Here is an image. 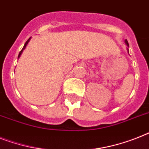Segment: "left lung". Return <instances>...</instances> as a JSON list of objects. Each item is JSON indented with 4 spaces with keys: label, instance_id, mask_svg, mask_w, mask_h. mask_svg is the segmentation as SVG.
<instances>
[{
    "label": "left lung",
    "instance_id": "1",
    "mask_svg": "<svg viewBox=\"0 0 149 149\" xmlns=\"http://www.w3.org/2000/svg\"><path fill=\"white\" fill-rule=\"evenodd\" d=\"M125 43H126L127 46L129 47V43H128V41H127V40H125ZM128 51H129V49H128Z\"/></svg>",
    "mask_w": 149,
    "mask_h": 149
}]
</instances>
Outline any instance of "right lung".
I'll use <instances>...</instances> for the list:
<instances>
[{"instance_id":"obj_1","label":"right lung","mask_w":149,"mask_h":149,"mask_svg":"<svg viewBox=\"0 0 149 149\" xmlns=\"http://www.w3.org/2000/svg\"><path fill=\"white\" fill-rule=\"evenodd\" d=\"M30 40H31V37H30V38H29V39L27 40H26V43H25V44H24V47H23V49H21V50H20V53H19V55H18V58H19V57H20V55H21V54H22L23 50H24V49H25V47H26V45H27V43H29V41H30Z\"/></svg>"}]
</instances>
